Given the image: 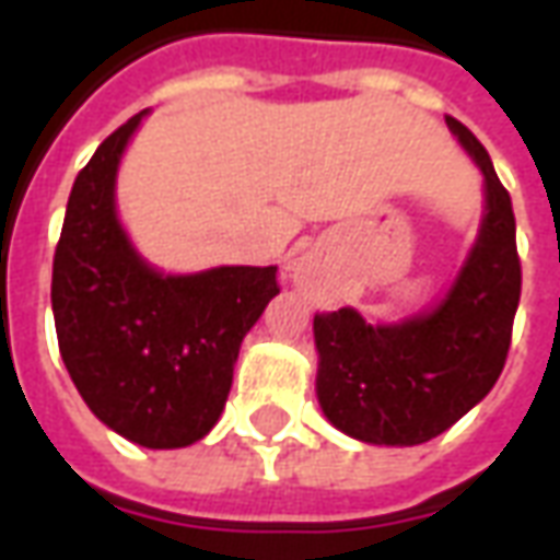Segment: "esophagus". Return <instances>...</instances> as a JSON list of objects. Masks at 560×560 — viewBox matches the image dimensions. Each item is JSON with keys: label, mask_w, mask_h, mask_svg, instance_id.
Returning a JSON list of instances; mask_svg holds the SVG:
<instances>
[{"label": "esophagus", "mask_w": 560, "mask_h": 560, "mask_svg": "<svg viewBox=\"0 0 560 560\" xmlns=\"http://www.w3.org/2000/svg\"><path fill=\"white\" fill-rule=\"evenodd\" d=\"M291 279L296 288H303V291H315L317 281H320V269L312 257H300L291 269Z\"/></svg>", "instance_id": "1"}]
</instances>
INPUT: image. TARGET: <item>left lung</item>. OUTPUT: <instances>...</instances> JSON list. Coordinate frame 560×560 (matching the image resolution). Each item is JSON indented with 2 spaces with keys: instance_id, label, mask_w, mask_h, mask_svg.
Masks as SVG:
<instances>
[{
  "instance_id": "1",
  "label": "left lung",
  "mask_w": 560,
  "mask_h": 560,
  "mask_svg": "<svg viewBox=\"0 0 560 560\" xmlns=\"http://www.w3.org/2000/svg\"><path fill=\"white\" fill-rule=\"evenodd\" d=\"M486 176V215L468 264L429 315L372 327L353 308L315 315L317 401L365 444L413 446L446 432L504 372L522 293L516 215L480 140L446 116Z\"/></svg>"
}]
</instances>
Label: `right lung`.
<instances>
[{"label":"right lung","mask_w":560,"mask_h":560,"mask_svg":"<svg viewBox=\"0 0 560 560\" xmlns=\"http://www.w3.org/2000/svg\"><path fill=\"white\" fill-rule=\"evenodd\" d=\"M143 114L78 173L50 300L62 363L90 411L135 444L173 450L219 422L245 332L279 293V267L161 276L140 260L116 221L114 183Z\"/></svg>","instance_id":"1"}]
</instances>
